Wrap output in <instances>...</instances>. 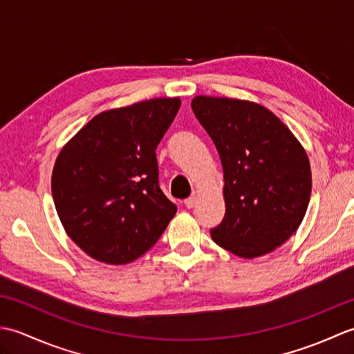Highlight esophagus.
I'll list each match as a JSON object with an SVG mask.
<instances>
[{
  "instance_id": "obj_1",
  "label": "esophagus",
  "mask_w": 354,
  "mask_h": 354,
  "mask_svg": "<svg viewBox=\"0 0 354 354\" xmlns=\"http://www.w3.org/2000/svg\"><path fill=\"white\" fill-rule=\"evenodd\" d=\"M196 202H198L196 196H190L189 199H185V201H184V204H185V207H187V208H193L194 205H196Z\"/></svg>"
}]
</instances>
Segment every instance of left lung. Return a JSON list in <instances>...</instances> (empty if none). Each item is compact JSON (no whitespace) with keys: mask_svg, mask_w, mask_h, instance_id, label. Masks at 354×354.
Segmentation results:
<instances>
[{"mask_svg":"<svg viewBox=\"0 0 354 354\" xmlns=\"http://www.w3.org/2000/svg\"><path fill=\"white\" fill-rule=\"evenodd\" d=\"M192 109L223 167L225 217L214 242L243 259L272 252L303 222L310 201L309 158L280 118L257 103L198 95Z\"/></svg>","mask_w":354,"mask_h":354,"instance_id":"left-lung-1","label":"left lung"}]
</instances>
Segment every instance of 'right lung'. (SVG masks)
Instances as JSON below:
<instances>
[{"label": "right lung", "mask_w": 354, "mask_h": 354, "mask_svg": "<svg viewBox=\"0 0 354 354\" xmlns=\"http://www.w3.org/2000/svg\"><path fill=\"white\" fill-rule=\"evenodd\" d=\"M179 106L175 97L104 111L59 153L51 176L56 212L89 257L131 263L175 216L176 205L160 189L155 150Z\"/></svg>", "instance_id": "add662e5"}]
</instances>
